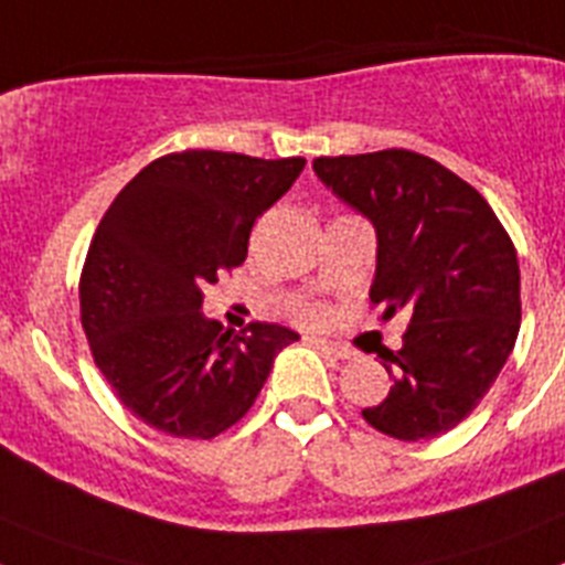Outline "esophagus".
I'll return each mask as SVG.
<instances>
[{"label": "esophagus", "mask_w": 565, "mask_h": 565, "mask_svg": "<svg viewBox=\"0 0 565 565\" xmlns=\"http://www.w3.org/2000/svg\"><path fill=\"white\" fill-rule=\"evenodd\" d=\"M308 342H311L313 348H317V351L328 353V356L351 359V351H348V348H342V344H337V342H328V339H319V337H311V339H308Z\"/></svg>", "instance_id": "obj_1"}]
</instances>
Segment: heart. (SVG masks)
<instances>
[{"label":"heart","instance_id":"b5f03b06","mask_svg":"<svg viewBox=\"0 0 565 565\" xmlns=\"http://www.w3.org/2000/svg\"><path fill=\"white\" fill-rule=\"evenodd\" d=\"M297 317L302 319V322H308V326H317L319 319H322V308H319V306H302L297 311Z\"/></svg>","mask_w":565,"mask_h":565}]
</instances>
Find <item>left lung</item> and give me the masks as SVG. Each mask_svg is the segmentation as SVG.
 Listing matches in <instances>:
<instances>
[{
	"label": "left lung",
	"mask_w": 565,
	"mask_h": 565,
	"mask_svg": "<svg viewBox=\"0 0 565 565\" xmlns=\"http://www.w3.org/2000/svg\"><path fill=\"white\" fill-rule=\"evenodd\" d=\"M313 172L376 226L373 306L384 317L411 311L402 351L379 353L391 393L364 407V422L398 441L452 430L515 348L521 268L512 237L478 189L411 149L317 158Z\"/></svg>",
	"instance_id": "left-lung-1"
}]
</instances>
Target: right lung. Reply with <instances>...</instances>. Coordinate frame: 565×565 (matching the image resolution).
<instances>
[{
  "label": "right lung",
  "mask_w": 565,
  "mask_h": 565,
  "mask_svg": "<svg viewBox=\"0 0 565 565\" xmlns=\"http://www.w3.org/2000/svg\"><path fill=\"white\" fill-rule=\"evenodd\" d=\"M306 158L169 152L115 194L89 239L82 328L113 393L174 438L221 436L252 411L291 328L239 333L201 313L203 288L243 266L257 217L282 198Z\"/></svg>",
  "instance_id": "obj_1"
}]
</instances>
